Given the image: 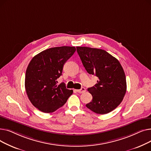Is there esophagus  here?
Here are the masks:
<instances>
[{"mask_svg":"<svg viewBox=\"0 0 151 151\" xmlns=\"http://www.w3.org/2000/svg\"><path fill=\"white\" fill-rule=\"evenodd\" d=\"M76 91L77 92H78V93H83V92H86V89L84 88H81V89H77V90H76Z\"/></svg>","mask_w":151,"mask_h":151,"instance_id":"obj_1","label":"esophagus"}]
</instances>
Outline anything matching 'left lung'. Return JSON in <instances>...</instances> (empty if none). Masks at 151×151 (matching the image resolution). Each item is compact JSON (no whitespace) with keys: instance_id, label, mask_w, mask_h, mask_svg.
Returning <instances> with one entry per match:
<instances>
[{"instance_id":"8db88e82","label":"left lung","mask_w":151,"mask_h":151,"mask_svg":"<svg viewBox=\"0 0 151 151\" xmlns=\"http://www.w3.org/2000/svg\"><path fill=\"white\" fill-rule=\"evenodd\" d=\"M83 64L90 75L98 77L97 83L88 89L92 100L86 107L100 114H107L122 101L127 90L124 71L119 60L106 51L77 46Z\"/></svg>"}]
</instances>
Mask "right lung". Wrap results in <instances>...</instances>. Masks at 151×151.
Instances as JSON below:
<instances>
[{"label": "right lung", "mask_w": 151, "mask_h": 151, "mask_svg": "<svg viewBox=\"0 0 151 151\" xmlns=\"http://www.w3.org/2000/svg\"><path fill=\"white\" fill-rule=\"evenodd\" d=\"M76 51L74 46L54 47L42 51L32 59L26 70L25 88L35 108L45 113L54 112L64 105L73 90L64 84H57L63 67Z\"/></svg>", "instance_id": "obj_1"}]
</instances>
